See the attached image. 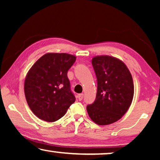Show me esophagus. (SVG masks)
Here are the masks:
<instances>
[{
    "instance_id": "obj_1",
    "label": "esophagus",
    "mask_w": 160,
    "mask_h": 160,
    "mask_svg": "<svg viewBox=\"0 0 160 160\" xmlns=\"http://www.w3.org/2000/svg\"><path fill=\"white\" fill-rule=\"evenodd\" d=\"M78 98L80 101L81 100H82L83 98H84V94H79V95H78Z\"/></svg>"
}]
</instances>
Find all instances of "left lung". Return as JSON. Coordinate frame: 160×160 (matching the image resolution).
I'll return each instance as SVG.
<instances>
[{"mask_svg": "<svg viewBox=\"0 0 160 160\" xmlns=\"http://www.w3.org/2000/svg\"><path fill=\"white\" fill-rule=\"evenodd\" d=\"M98 81L95 100L87 106L89 117L99 125H108L119 120L132 103L134 85L126 65L108 55L92 60Z\"/></svg>", "mask_w": 160, "mask_h": 160, "instance_id": "obj_1", "label": "left lung"}]
</instances>
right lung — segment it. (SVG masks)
I'll use <instances>...</instances> for the list:
<instances>
[{
	"instance_id": "right-lung-1",
	"label": "right lung",
	"mask_w": 160,
	"mask_h": 160,
	"mask_svg": "<svg viewBox=\"0 0 160 160\" xmlns=\"http://www.w3.org/2000/svg\"><path fill=\"white\" fill-rule=\"evenodd\" d=\"M76 59L66 53H47L28 72L24 85L25 98L32 113L40 119L55 122L75 102L67 73Z\"/></svg>"
}]
</instances>
